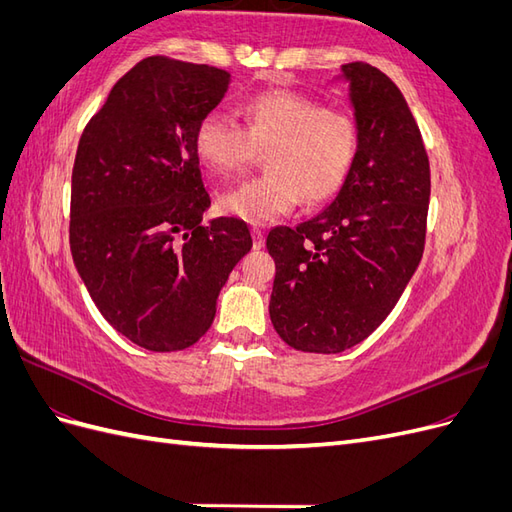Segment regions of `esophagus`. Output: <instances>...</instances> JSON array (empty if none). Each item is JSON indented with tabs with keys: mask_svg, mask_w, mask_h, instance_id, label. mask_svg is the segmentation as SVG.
I'll return each instance as SVG.
<instances>
[{
	"mask_svg": "<svg viewBox=\"0 0 512 512\" xmlns=\"http://www.w3.org/2000/svg\"><path fill=\"white\" fill-rule=\"evenodd\" d=\"M252 239H254V250H260V247L265 245V235H262V230L258 226L252 228Z\"/></svg>",
	"mask_w": 512,
	"mask_h": 512,
	"instance_id": "34e87169",
	"label": "esophagus"
}]
</instances>
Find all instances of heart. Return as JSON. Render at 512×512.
I'll use <instances>...</instances> for the list:
<instances>
[{"label": "heart", "mask_w": 512, "mask_h": 512, "mask_svg": "<svg viewBox=\"0 0 512 512\" xmlns=\"http://www.w3.org/2000/svg\"><path fill=\"white\" fill-rule=\"evenodd\" d=\"M245 128L211 111L194 132L196 156L215 175L230 177L267 151L269 173L243 181L220 198L224 213L267 224L297 207L316 205L342 188L359 151V121L294 91H262L243 106Z\"/></svg>", "instance_id": "1"}]
</instances>
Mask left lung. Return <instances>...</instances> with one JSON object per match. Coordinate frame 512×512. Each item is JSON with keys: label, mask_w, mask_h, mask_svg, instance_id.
I'll use <instances>...</instances> for the list:
<instances>
[{"label": "left lung", "mask_w": 512, "mask_h": 512, "mask_svg": "<svg viewBox=\"0 0 512 512\" xmlns=\"http://www.w3.org/2000/svg\"><path fill=\"white\" fill-rule=\"evenodd\" d=\"M361 141L333 203L269 232L273 329L301 352L337 354L374 333L423 258L429 158L399 87L378 68L342 66Z\"/></svg>", "instance_id": "8db88e82"}]
</instances>
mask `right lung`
Wrapping results in <instances>:
<instances>
[{
	"mask_svg": "<svg viewBox=\"0 0 512 512\" xmlns=\"http://www.w3.org/2000/svg\"><path fill=\"white\" fill-rule=\"evenodd\" d=\"M226 70L162 55L121 76L85 126L72 168L70 252L100 314L151 352L190 348L252 250L237 218L203 226L211 198L194 147Z\"/></svg>",
	"mask_w": 512,
	"mask_h": 512,
	"instance_id": "right-lung-1",
	"label": "right lung"
}]
</instances>
